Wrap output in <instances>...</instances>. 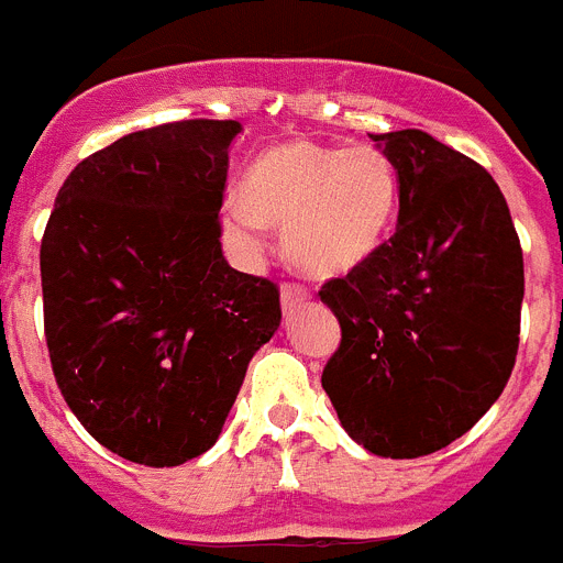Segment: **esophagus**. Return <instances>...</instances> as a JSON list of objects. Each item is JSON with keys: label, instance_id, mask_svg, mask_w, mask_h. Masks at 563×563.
I'll use <instances>...</instances> for the list:
<instances>
[{"label": "esophagus", "instance_id": "34e87169", "mask_svg": "<svg viewBox=\"0 0 563 563\" xmlns=\"http://www.w3.org/2000/svg\"><path fill=\"white\" fill-rule=\"evenodd\" d=\"M311 300V291L300 283H283L280 286V302H283V311H295L300 306Z\"/></svg>", "mask_w": 563, "mask_h": 563}]
</instances>
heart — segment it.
<instances>
[{"label": "heart", "mask_w": 563, "mask_h": 563, "mask_svg": "<svg viewBox=\"0 0 563 563\" xmlns=\"http://www.w3.org/2000/svg\"><path fill=\"white\" fill-rule=\"evenodd\" d=\"M397 207L399 173L385 150L297 139L254 158L218 223L243 254L263 246L266 227H283V249L300 272L340 277L379 249Z\"/></svg>", "instance_id": "1"}]
</instances>
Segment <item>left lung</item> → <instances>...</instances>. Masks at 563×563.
<instances>
[{"label":"left lung","instance_id":"left-lung-1","mask_svg":"<svg viewBox=\"0 0 563 563\" xmlns=\"http://www.w3.org/2000/svg\"><path fill=\"white\" fill-rule=\"evenodd\" d=\"M399 173L397 232L322 286L340 349L322 388L385 459L437 453L501 397L516 365L525 257L487 173L422 130L371 135Z\"/></svg>","mask_w":563,"mask_h":563}]
</instances>
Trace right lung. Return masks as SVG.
I'll list each match as a JSON object with an SVG mask.
<instances>
[{
	"instance_id": "right-lung-1",
	"label": "right lung",
	"mask_w": 563,
	"mask_h": 563,
	"mask_svg": "<svg viewBox=\"0 0 563 563\" xmlns=\"http://www.w3.org/2000/svg\"><path fill=\"white\" fill-rule=\"evenodd\" d=\"M238 121H173L67 175L42 238L53 376L121 459L175 467L207 453L249 360L280 325V291L221 249Z\"/></svg>"
}]
</instances>
